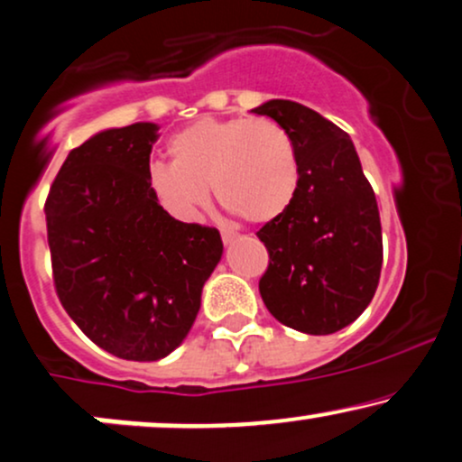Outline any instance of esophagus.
Returning a JSON list of instances; mask_svg holds the SVG:
<instances>
[{"label": "esophagus", "instance_id": "esophagus-1", "mask_svg": "<svg viewBox=\"0 0 462 462\" xmlns=\"http://www.w3.org/2000/svg\"><path fill=\"white\" fill-rule=\"evenodd\" d=\"M220 236H222V242L231 244L237 240V236H240V233L233 229V226H220Z\"/></svg>", "mask_w": 462, "mask_h": 462}]
</instances>
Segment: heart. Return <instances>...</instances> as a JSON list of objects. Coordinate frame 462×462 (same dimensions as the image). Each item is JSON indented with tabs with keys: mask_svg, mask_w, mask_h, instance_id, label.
<instances>
[{
	"mask_svg": "<svg viewBox=\"0 0 462 462\" xmlns=\"http://www.w3.org/2000/svg\"><path fill=\"white\" fill-rule=\"evenodd\" d=\"M169 153L171 162L147 164L145 178L175 218H195L209 201V186L226 209L250 222L274 220L298 190L293 139L272 119H199L171 136Z\"/></svg>",
	"mask_w": 462,
	"mask_h": 462,
	"instance_id": "heart-1",
	"label": "heart"
}]
</instances>
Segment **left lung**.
I'll list each match as a JSON object with an SVG mask.
<instances>
[{"mask_svg":"<svg viewBox=\"0 0 462 462\" xmlns=\"http://www.w3.org/2000/svg\"><path fill=\"white\" fill-rule=\"evenodd\" d=\"M254 113L287 130L300 162L291 205L257 231L270 254L261 298L287 328L334 334L377 291L383 242L373 186L349 134L317 111L270 100Z\"/></svg>","mask_w":462,"mask_h":462,"instance_id":"8db88e82","label":"left lung"}]
</instances>
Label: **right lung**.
<instances>
[{
	"mask_svg": "<svg viewBox=\"0 0 462 462\" xmlns=\"http://www.w3.org/2000/svg\"><path fill=\"white\" fill-rule=\"evenodd\" d=\"M156 124L74 147L44 214L57 298L100 349L156 362L186 338L222 254L214 226L169 216L147 186Z\"/></svg>",
	"mask_w": 462,
	"mask_h": 462,
	"instance_id": "1",
	"label": "right lung"
}]
</instances>
